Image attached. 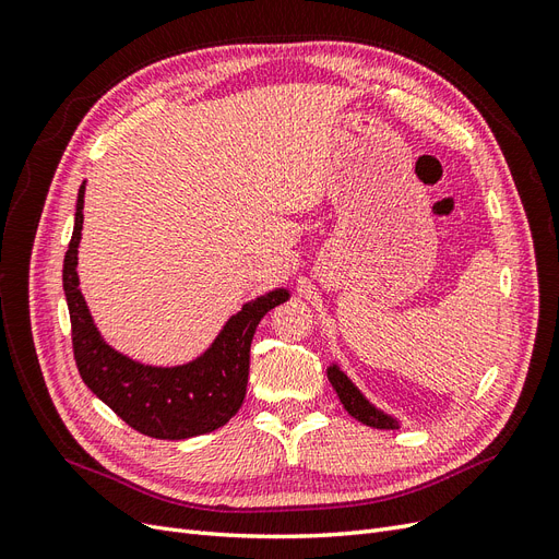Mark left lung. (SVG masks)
<instances>
[{"instance_id":"8db88e82","label":"left lung","mask_w":559,"mask_h":559,"mask_svg":"<svg viewBox=\"0 0 559 559\" xmlns=\"http://www.w3.org/2000/svg\"><path fill=\"white\" fill-rule=\"evenodd\" d=\"M329 376V382L333 384L337 399H341V403L345 405V411L354 417L364 421L366 427H376V429H399V419H394L392 415L382 413L380 408H376L373 403H370L359 389L357 384H354L341 368H337V364L329 366L326 370Z\"/></svg>"}]
</instances>
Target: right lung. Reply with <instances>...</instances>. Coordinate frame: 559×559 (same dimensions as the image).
<instances>
[{
    "label": "right lung",
    "instance_id": "right-lung-1",
    "mask_svg": "<svg viewBox=\"0 0 559 559\" xmlns=\"http://www.w3.org/2000/svg\"><path fill=\"white\" fill-rule=\"evenodd\" d=\"M83 193L86 183L79 189L74 233L62 265V289L70 308L72 347L81 380L126 425L160 441H181L224 427L240 411L247 394L253 331L270 310L289 300V292L275 289L245 302L242 310L226 321L210 349L189 364L163 368L134 361L105 343L79 289Z\"/></svg>",
    "mask_w": 559,
    "mask_h": 559
}]
</instances>
